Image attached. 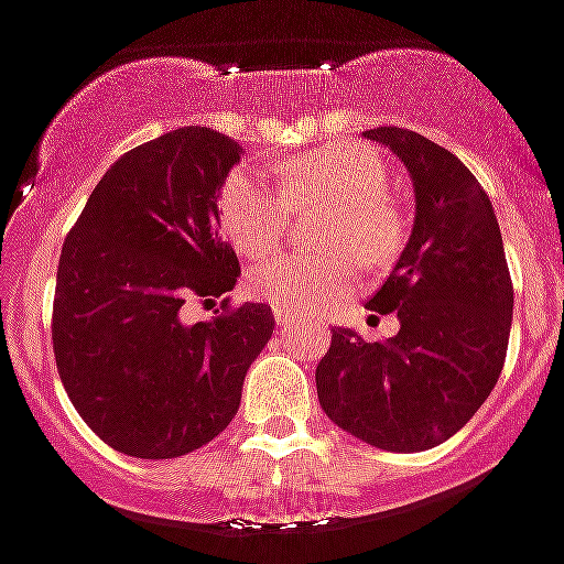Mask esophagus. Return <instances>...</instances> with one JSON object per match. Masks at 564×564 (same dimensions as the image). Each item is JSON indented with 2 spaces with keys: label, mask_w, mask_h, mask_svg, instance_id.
<instances>
[{
  "label": "esophagus",
  "mask_w": 564,
  "mask_h": 564,
  "mask_svg": "<svg viewBox=\"0 0 564 564\" xmlns=\"http://www.w3.org/2000/svg\"><path fill=\"white\" fill-rule=\"evenodd\" d=\"M274 321H278L281 329H292V326H295V315H290V312L283 310H274Z\"/></svg>",
  "instance_id": "34e87169"
}]
</instances>
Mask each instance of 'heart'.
<instances>
[{
    "label": "heart",
    "instance_id": "heart-1",
    "mask_svg": "<svg viewBox=\"0 0 564 564\" xmlns=\"http://www.w3.org/2000/svg\"><path fill=\"white\" fill-rule=\"evenodd\" d=\"M278 186L254 169L231 172L220 192V224L246 258H263L283 240L292 212L329 206L321 243L326 252H292L249 274L254 297L274 310L315 315L347 295L355 260L384 267L406 238L404 212L387 192V165L370 145L329 143L274 169Z\"/></svg>",
    "mask_w": 564,
    "mask_h": 564
}]
</instances>
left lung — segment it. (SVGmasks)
Masks as SVG:
<instances>
[{
  "mask_svg": "<svg viewBox=\"0 0 564 564\" xmlns=\"http://www.w3.org/2000/svg\"><path fill=\"white\" fill-rule=\"evenodd\" d=\"M364 137L413 177V235L367 304L395 312L401 329L372 344L333 329L315 384L340 430L381 451L419 453L465 427L499 381L513 283L490 197L456 154L395 126Z\"/></svg>",
  "mask_w": 564,
  "mask_h": 564,
  "instance_id": "obj_1",
  "label": "left lung"
}]
</instances>
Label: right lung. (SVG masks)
<instances>
[{"label":"right lung","mask_w":564,"mask_h":564,"mask_svg":"<svg viewBox=\"0 0 564 564\" xmlns=\"http://www.w3.org/2000/svg\"><path fill=\"white\" fill-rule=\"evenodd\" d=\"M240 154L200 126L137 145L102 174L63 243L56 370L85 424L126 456L177 458L224 433L272 338L267 304L226 297L217 318H186V304H215L240 278L217 235V197Z\"/></svg>","instance_id":"right-lung-1"}]
</instances>
